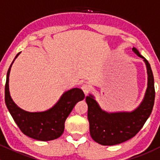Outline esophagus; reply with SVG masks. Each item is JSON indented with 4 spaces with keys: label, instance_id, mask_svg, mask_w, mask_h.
I'll return each instance as SVG.
<instances>
[{
    "label": "esophagus",
    "instance_id": "34e87169",
    "mask_svg": "<svg viewBox=\"0 0 160 160\" xmlns=\"http://www.w3.org/2000/svg\"><path fill=\"white\" fill-rule=\"evenodd\" d=\"M81 89H82V90H83V92H84L85 94L87 95V94H88V92L90 91V87H89V85H88V84H86V83H84V84L82 85Z\"/></svg>",
    "mask_w": 160,
    "mask_h": 160
}]
</instances>
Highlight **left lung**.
Returning a JSON list of instances; mask_svg holds the SVG:
<instances>
[{
	"label": "left lung",
	"mask_w": 160,
	"mask_h": 160,
	"mask_svg": "<svg viewBox=\"0 0 160 160\" xmlns=\"http://www.w3.org/2000/svg\"><path fill=\"white\" fill-rule=\"evenodd\" d=\"M132 51L143 59L147 70V88L140 104L132 111H107L101 108L95 97H86L90 134L96 142L103 146L120 144L135 136L151 114L155 101L154 77L150 64L136 48Z\"/></svg>",
	"instance_id": "8db88e82"
}]
</instances>
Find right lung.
<instances>
[{
	"label": "right lung",
	"mask_w": 160,
	"mask_h": 160,
	"mask_svg": "<svg viewBox=\"0 0 160 160\" xmlns=\"http://www.w3.org/2000/svg\"><path fill=\"white\" fill-rule=\"evenodd\" d=\"M16 55L7 72L5 84V104L20 130L27 136L39 141L56 139L64 131L65 121L77 102L84 99L85 95L80 88L65 91L52 108L42 111H27L19 108L11 98L9 90V76Z\"/></svg>",
	"instance_id": "right-lung-1"
}]
</instances>
